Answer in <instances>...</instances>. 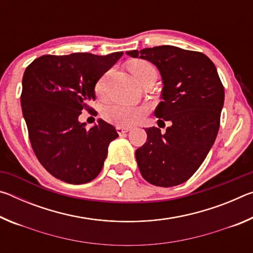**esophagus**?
Segmentation results:
<instances>
[{
    "label": "esophagus",
    "mask_w": 253,
    "mask_h": 253,
    "mask_svg": "<svg viewBox=\"0 0 253 253\" xmlns=\"http://www.w3.org/2000/svg\"><path fill=\"white\" fill-rule=\"evenodd\" d=\"M116 129H117L119 135H124V134H126V132L129 131L130 128H125V127H122V126H117Z\"/></svg>",
    "instance_id": "1"
}]
</instances>
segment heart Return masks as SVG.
<instances>
[{"instance_id":"1","label":"heart","mask_w":253,"mask_h":253,"mask_svg":"<svg viewBox=\"0 0 253 253\" xmlns=\"http://www.w3.org/2000/svg\"><path fill=\"white\" fill-rule=\"evenodd\" d=\"M129 70L132 76L138 80L140 77L144 76L146 72L154 70L152 65L144 60H136L132 61L129 65ZM106 78L107 75L102 76L101 78L97 81L96 84V92L97 95H104L106 90ZM146 113V108L138 106L131 105H123V104H115L108 106L104 110V117L107 122L115 124L117 126H131L136 122H138L143 115Z\"/></svg>"}]
</instances>
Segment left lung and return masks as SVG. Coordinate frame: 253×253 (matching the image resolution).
<instances>
[{
    "mask_svg": "<svg viewBox=\"0 0 253 253\" xmlns=\"http://www.w3.org/2000/svg\"><path fill=\"white\" fill-rule=\"evenodd\" d=\"M126 54L156 66L162 77L163 101L155 116L172 123L164 134L160 128L145 129L147 142L135 153L139 170L153 185H178L198 170L219 131L224 88L216 68L205 54L174 45Z\"/></svg>",
    "mask_w": 253,
    "mask_h": 253,
    "instance_id": "8db88e82",
    "label": "left lung"
}]
</instances>
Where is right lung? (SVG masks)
I'll use <instances>...</instances> for the list:
<instances>
[{
  "label": "right lung",
  "instance_id": "1",
  "mask_svg": "<svg viewBox=\"0 0 253 253\" xmlns=\"http://www.w3.org/2000/svg\"><path fill=\"white\" fill-rule=\"evenodd\" d=\"M122 55H42L25 69L21 106L30 142L41 165L58 179L84 184L100 173L117 131L102 119L87 129L78 118L96 99L97 81Z\"/></svg>",
  "mask_w": 253,
  "mask_h": 253
}]
</instances>
